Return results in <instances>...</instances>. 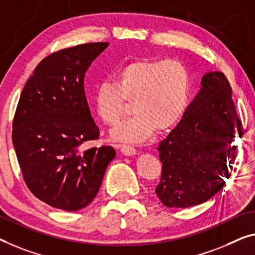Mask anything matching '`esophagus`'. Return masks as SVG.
I'll return each instance as SVG.
<instances>
[{
	"label": "esophagus",
	"mask_w": 255,
	"mask_h": 255,
	"mask_svg": "<svg viewBox=\"0 0 255 255\" xmlns=\"http://www.w3.org/2000/svg\"><path fill=\"white\" fill-rule=\"evenodd\" d=\"M118 146L120 147L121 153L125 154V155H134L136 153V150L130 145H126V144H120V145H118Z\"/></svg>",
	"instance_id": "34e87169"
}]
</instances>
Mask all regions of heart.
I'll return each instance as SVG.
<instances>
[{"label":"heart","mask_w":255,"mask_h":255,"mask_svg":"<svg viewBox=\"0 0 255 255\" xmlns=\"http://www.w3.org/2000/svg\"><path fill=\"white\" fill-rule=\"evenodd\" d=\"M191 78L188 67L177 59L140 58L116 72L112 81H103L94 94L97 116L104 124H119L131 102L130 119L115 129V139L142 143L157 131L178 124L187 109Z\"/></svg>","instance_id":"obj_1"}]
</instances>
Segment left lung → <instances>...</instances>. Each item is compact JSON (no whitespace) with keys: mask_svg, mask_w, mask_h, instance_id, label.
<instances>
[{"mask_svg":"<svg viewBox=\"0 0 255 255\" xmlns=\"http://www.w3.org/2000/svg\"><path fill=\"white\" fill-rule=\"evenodd\" d=\"M242 121L226 75L210 72L183 118L157 150L162 164L155 193L167 207L185 208L211 199L230 177Z\"/></svg>","mask_w":255,"mask_h":255,"instance_id":"8db88e82","label":"left lung"}]
</instances>
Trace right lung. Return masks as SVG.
Here are the masks:
<instances>
[{
	"label": "right lung",
	"mask_w": 255,
	"mask_h": 255,
	"mask_svg": "<svg viewBox=\"0 0 255 255\" xmlns=\"http://www.w3.org/2000/svg\"><path fill=\"white\" fill-rule=\"evenodd\" d=\"M108 45L79 44L45 57L26 82L14 113L12 143L25 183L36 198L59 210L89 205L116 157L112 146H82L100 138L85 74Z\"/></svg>",
	"instance_id": "right-lung-1"
}]
</instances>
